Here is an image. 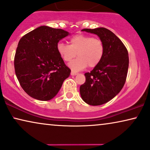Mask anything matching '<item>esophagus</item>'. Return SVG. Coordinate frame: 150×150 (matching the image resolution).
Returning <instances> with one entry per match:
<instances>
[{
    "label": "esophagus",
    "mask_w": 150,
    "mask_h": 150,
    "mask_svg": "<svg viewBox=\"0 0 150 150\" xmlns=\"http://www.w3.org/2000/svg\"><path fill=\"white\" fill-rule=\"evenodd\" d=\"M76 74H77V73L74 72V71H71V76H76Z\"/></svg>",
    "instance_id": "esophagus-1"
}]
</instances>
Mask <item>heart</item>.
Here are the masks:
<instances>
[{"mask_svg":"<svg viewBox=\"0 0 150 150\" xmlns=\"http://www.w3.org/2000/svg\"><path fill=\"white\" fill-rule=\"evenodd\" d=\"M58 53L65 62H70L78 56V58L69 64L74 71H81L88 65L94 67L100 63L104 54V44L100 38L92 36L77 34L70 38V45L59 42L56 46Z\"/></svg>","mask_w":150,"mask_h":150,"instance_id":"obj_1","label":"heart"}]
</instances>
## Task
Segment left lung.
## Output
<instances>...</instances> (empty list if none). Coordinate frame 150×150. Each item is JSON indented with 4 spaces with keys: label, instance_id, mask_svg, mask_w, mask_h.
Returning a JSON list of instances; mask_svg holds the SVG:
<instances>
[{
    "label": "left lung",
    "instance_id": "left-lung-1",
    "mask_svg": "<svg viewBox=\"0 0 150 150\" xmlns=\"http://www.w3.org/2000/svg\"><path fill=\"white\" fill-rule=\"evenodd\" d=\"M96 34L104 44L100 63L85 74V82L80 87L81 98L90 105H100L120 92L127 78L129 56L127 48L113 32L104 28L83 29Z\"/></svg>",
    "mask_w": 150,
    "mask_h": 150
}]
</instances>
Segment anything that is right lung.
Returning <instances> with one entry per match:
<instances>
[{
  "label": "right lung",
  "mask_w": 150,
  "mask_h": 150,
  "mask_svg": "<svg viewBox=\"0 0 150 150\" xmlns=\"http://www.w3.org/2000/svg\"><path fill=\"white\" fill-rule=\"evenodd\" d=\"M69 35L61 30L40 26L19 40L14 56L15 73L29 96L49 100L57 94L71 70L56 50L58 42Z\"/></svg>",
  "instance_id": "add662e5"
}]
</instances>
